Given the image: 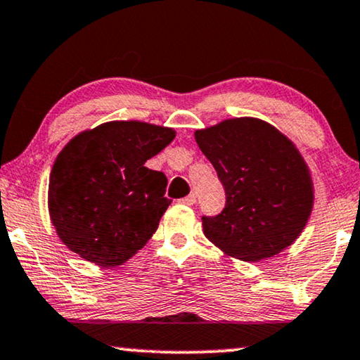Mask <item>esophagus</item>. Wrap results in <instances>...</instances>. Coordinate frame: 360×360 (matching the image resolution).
<instances>
[{"label":"esophagus","mask_w":360,"mask_h":360,"mask_svg":"<svg viewBox=\"0 0 360 360\" xmlns=\"http://www.w3.org/2000/svg\"><path fill=\"white\" fill-rule=\"evenodd\" d=\"M179 202H181V205H186V206H193L196 202V195H195V193H191V195L179 200Z\"/></svg>","instance_id":"esophagus-1"}]
</instances>
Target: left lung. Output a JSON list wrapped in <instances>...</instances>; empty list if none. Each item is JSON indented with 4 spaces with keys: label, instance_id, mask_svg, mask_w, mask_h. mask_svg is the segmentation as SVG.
Segmentation results:
<instances>
[{
    "label": "left lung",
    "instance_id": "1",
    "mask_svg": "<svg viewBox=\"0 0 360 360\" xmlns=\"http://www.w3.org/2000/svg\"><path fill=\"white\" fill-rule=\"evenodd\" d=\"M201 153L226 190V207L202 232L229 257L259 262L292 245L314 207V181L299 149L263 120L229 118L196 129Z\"/></svg>",
    "mask_w": 360,
    "mask_h": 360
}]
</instances>
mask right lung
I'll use <instances>...</instances> for the list:
<instances>
[{
	"label": "right lung",
	"instance_id": "obj_1",
	"mask_svg": "<svg viewBox=\"0 0 360 360\" xmlns=\"http://www.w3.org/2000/svg\"><path fill=\"white\" fill-rule=\"evenodd\" d=\"M175 138L172 128L108 122L71 139L56 158L49 212L60 240L102 268L120 266L141 250L172 200L167 176L144 167Z\"/></svg>",
	"mask_w": 360,
	"mask_h": 360
}]
</instances>
